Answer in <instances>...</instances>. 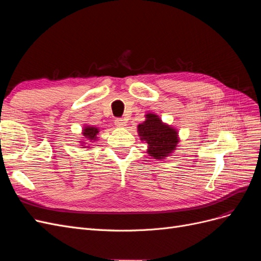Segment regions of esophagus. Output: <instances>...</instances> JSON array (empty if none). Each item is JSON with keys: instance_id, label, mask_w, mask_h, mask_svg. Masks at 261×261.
<instances>
[{"instance_id": "obj_1", "label": "esophagus", "mask_w": 261, "mask_h": 261, "mask_svg": "<svg viewBox=\"0 0 261 261\" xmlns=\"http://www.w3.org/2000/svg\"><path fill=\"white\" fill-rule=\"evenodd\" d=\"M114 124L117 126V127H124V126L126 125V122L124 120H122V118H116Z\"/></svg>"}]
</instances>
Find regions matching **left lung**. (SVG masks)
I'll list each match as a JSON object with an SVG mask.
<instances>
[{"mask_svg": "<svg viewBox=\"0 0 261 261\" xmlns=\"http://www.w3.org/2000/svg\"><path fill=\"white\" fill-rule=\"evenodd\" d=\"M137 130L140 139L148 144L147 153L158 160L170 155L178 144L177 130L152 113L146 115V121L138 125Z\"/></svg>", "mask_w": 261, "mask_h": 261, "instance_id": "left-lung-1", "label": "left lung"}]
</instances>
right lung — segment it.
Instances as JSON below:
<instances>
[{
    "label": "right lung",
    "mask_w": 261,
    "mask_h": 261,
    "mask_svg": "<svg viewBox=\"0 0 261 261\" xmlns=\"http://www.w3.org/2000/svg\"><path fill=\"white\" fill-rule=\"evenodd\" d=\"M99 128L96 127V126H86V127H84L83 129V135L84 137L86 138V140H90V141H94L97 140L98 137V133H99ZM82 144H85V141H82ZM84 147H88V146H85V145H82Z\"/></svg>",
    "instance_id": "right-lung-1"
}]
</instances>
